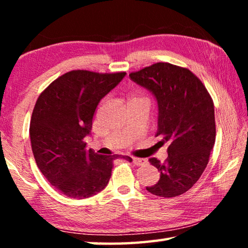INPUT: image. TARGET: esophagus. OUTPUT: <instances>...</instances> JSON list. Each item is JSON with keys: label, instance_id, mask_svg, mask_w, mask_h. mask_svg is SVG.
<instances>
[{"label": "esophagus", "instance_id": "obj_1", "mask_svg": "<svg viewBox=\"0 0 248 248\" xmlns=\"http://www.w3.org/2000/svg\"><path fill=\"white\" fill-rule=\"evenodd\" d=\"M131 161L133 162L134 165L137 166H141V165H144L146 163V159L144 158H140V157H133L131 156Z\"/></svg>", "mask_w": 248, "mask_h": 248}]
</instances>
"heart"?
<instances>
[{
  "label": "heart",
  "mask_w": 248,
  "mask_h": 248,
  "mask_svg": "<svg viewBox=\"0 0 248 248\" xmlns=\"http://www.w3.org/2000/svg\"><path fill=\"white\" fill-rule=\"evenodd\" d=\"M133 99H140V97H136V96H133V97L130 98V100H133Z\"/></svg>",
  "instance_id": "1"
}]
</instances>
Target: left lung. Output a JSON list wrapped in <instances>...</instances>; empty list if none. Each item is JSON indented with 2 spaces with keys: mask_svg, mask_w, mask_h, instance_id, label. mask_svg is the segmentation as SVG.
I'll use <instances>...</instances> for the list:
<instances>
[{
  "mask_svg": "<svg viewBox=\"0 0 248 248\" xmlns=\"http://www.w3.org/2000/svg\"><path fill=\"white\" fill-rule=\"evenodd\" d=\"M132 81L150 90L158 104L161 143H169V157L149 162L161 171L151 194L173 198L197 183L208 165L216 141L213 100L203 83L187 68L157 62L129 74Z\"/></svg>",
  "mask_w": 248,
  "mask_h": 248,
  "instance_id": "8db88e82",
  "label": "left lung"
}]
</instances>
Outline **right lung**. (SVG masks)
<instances>
[{
	"mask_svg": "<svg viewBox=\"0 0 248 248\" xmlns=\"http://www.w3.org/2000/svg\"><path fill=\"white\" fill-rule=\"evenodd\" d=\"M124 75L73 70L54 79L37 99L29 125L33 157L46 179L64 196L89 198L110 179L114 161L121 156L86 150L85 137L100 99Z\"/></svg>",
	"mask_w": 248,
	"mask_h": 248,
	"instance_id": "1",
	"label": "right lung"
}]
</instances>
